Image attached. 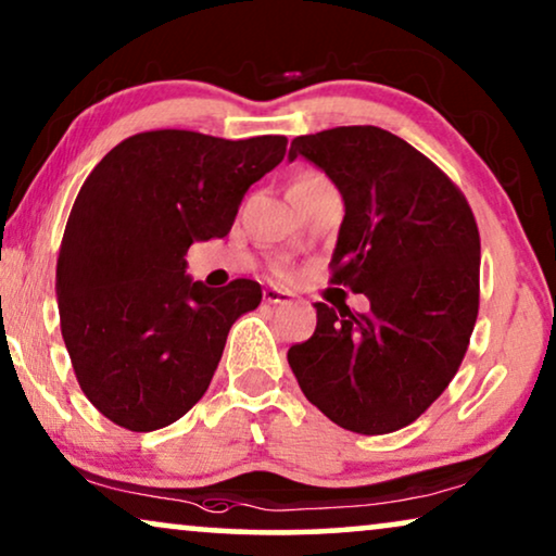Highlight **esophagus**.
Segmentation results:
<instances>
[{"label": "esophagus", "instance_id": "obj_1", "mask_svg": "<svg viewBox=\"0 0 556 556\" xmlns=\"http://www.w3.org/2000/svg\"><path fill=\"white\" fill-rule=\"evenodd\" d=\"M263 301L270 303V306H278V303H288V301H291V293L280 291V288H265V291H263Z\"/></svg>", "mask_w": 556, "mask_h": 556}]
</instances>
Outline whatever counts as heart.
<instances>
[{"instance_id": "obj_1", "label": "heart", "mask_w": 556, "mask_h": 556, "mask_svg": "<svg viewBox=\"0 0 556 556\" xmlns=\"http://www.w3.org/2000/svg\"><path fill=\"white\" fill-rule=\"evenodd\" d=\"M318 181H329L324 177L321 172H314V169H308V172H301L299 177H295V181H293V187H299V185H318ZM273 278H278V280H288L291 278V268H288V265H273Z\"/></svg>"}]
</instances>
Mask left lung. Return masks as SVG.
<instances>
[{"mask_svg": "<svg viewBox=\"0 0 556 556\" xmlns=\"http://www.w3.org/2000/svg\"><path fill=\"white\" fill-rule=\"evenodd\" d=\"M344 197L331 283L369 299L316 303L314 337L288 349L311 405L359 435L415 422L451 384L478 318L481 235L466 194L400 136L339 126L295 136Z\"/></svg>", "mask_w": 556, "mask_h": 556, "instance_id": "left-lung-1", "label": "left lung"}]
</instances>
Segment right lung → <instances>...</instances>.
<instances>
[{"instance_id":"obj_1","label":"right lung","mask_w":556,"mask_h":556,"mask_svg":"<svg viewBox=\"0 0 556 556\" xmlns=\"http://www.w3.org/2000/svg\"><path fill=\"white\" fill-rule=\"evenodd\" d=\"M286 143L159 128L128 136L83 181L58 253L60 331L83 394L111 422L166 428L207 392L230 326L263 291L248 278L202 286L185 255L230 232Z\"/></svg>"}]
</instances>
